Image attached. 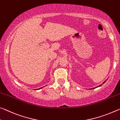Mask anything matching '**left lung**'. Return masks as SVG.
<instances>
[{
	"label": "left lung",
	"mask_w": 120,
	"mask_h": 120,
	"mask_svg": "<svg viewBox=\"0 0 120 120\" xmlns=\"http://www.w3.org/2000/svg\"><path fill=\"white\" fill-rule=\"evenodd\" d=\"M107 79H106V81H105L103 83H102V84H104V83H105V82L106 81H107ZM101 85H102V84H100V85H99V86H97V87H96V88H97V87H99V86H101ZM95 89V87H94V88H92V89Z\"/></svg>",
	"instance_id": "left-lung-1"
}]
</instances>
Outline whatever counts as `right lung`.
Listing matches in <instances>:
<instances>
[{
  "label": "right lung",
  "mask_w": 120,
  "mask_h": 120,
  "mask_svg": "<svg viewBox=\"0 0 120 120\" xmlns=\"http://www.w3.org/2000/svg\"><path fill=\"white\" fill-rule=\"evenodd\" d=\"M43 87H41V88H39V89H36V90H38V89H39H39H42V88H43Z\"/></svg>",
  "instance_id": "1"
}]
</instances>
